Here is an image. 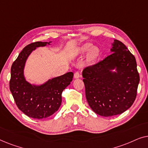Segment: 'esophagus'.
<instances>
[{
  "label": "esophagus",
  "mask_w": 148,
  "mask_h": 148,
  "mask_svg": "<svg viewBox=\"0 0 148 148\" xmlns=\"http://www.w3.org/2000/svg\"><path fill=\"white\" fill-rule=\"evenodd\" d=\"M74 77L75 79H77L79 77H80L79 73L78 71H76L75 73H74Z\"/></svg>",
  "instance_id": "esophagus-1"
}]
</instances>
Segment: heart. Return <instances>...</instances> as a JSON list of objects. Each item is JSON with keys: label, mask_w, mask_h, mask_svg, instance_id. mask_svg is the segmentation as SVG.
I'll return each mask as SVG.
<instances>
[{"label": "heart", "mask_w": 148, "mask_h": 148, "mask_svg": "<svg viewBox=\"0 0 148 148\" xmlns=\"http://www.w3.org/2000/svg\"><path fill=\"white\" fill-rule=\"evenodd\" d=\"M92 47V45L91 44H86L84 46H82L79 49V54H84L85 52L88 51L89 50H90ZM99 50L97 48L94 47L91 50L90 53V59L93 60L96 57L97 55L98 54Z\"/></svg>", "instance_id": "b5f03b06"}]
</instances>
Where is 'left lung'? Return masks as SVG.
<instances>
[{
  "label": "left lung",
  "instance_id": "obj_1",
  "mask_svg": "<svg viewBox=\"0 0 148 148\" xmlns=\"http://www.w3.org/2000/svg\"><path fill=\"white\" fill-rule=\"evenodd\" d=\"M111 52L82 72L89 106L103 116L121 114L130 108L139 82L136 60L126 46L114 40ZM115 68L116 72L111 71Z\"/></svg>",
  "mask_w": 148,
  "mask_h": 148
}]
</instances>
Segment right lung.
<instances>
[{
	"instance_id": "1",
	"label": "right lung",
	"mask_w": 148,
	"mask_h": 148,
	"mask_svg": "<svg viewBox=\"0 0 148 148\" xmlns=\"http://www.w3.org/2000/svg\"><path fill=\"white\" fill-rule=\"evenodd\" d=\"M47 43L36 42L28 44L11 66L10 90L18 108L30 118L44 119L57 111L61 104L62 91L73 77V73L69 72L40 86H32L26 82L23 76L26 59L32 50L46 46Z\"/></svg>"
}]
</instances>
